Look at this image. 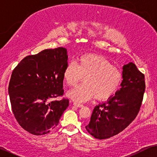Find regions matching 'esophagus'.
I'll list each match as a JSON object with an SVG mask.
<instances>
[{
  "instance_id": "obj_1",
  "label": "esophagus",
  "mask_w": 157,
  "mask_h": 157,
  "mask_svg": "<svg viewBox=\"0 0 157 157\" xmlns=\"http://www.w3.org/2000/svg\"><path fill=\"white\" fill-rule=\"evenodd\" d=\"M73 105H74L75 107H76V108H82V107H83V106H84L82 105V104L77 103H76V102H75V103H73Z\"/></svg>"
}]
</instances>
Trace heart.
I'll use <instances>...</instances> for the list:
<instances>
[{
  "label": "heart",
  "mask_w": 157,
  "mask_h": 157,
  "mask_svg": "<svg viewBox=\"0 0 157 157\" xmlns=\"http://www.w3.org/2000/svg\"><path fill=\"white\" fill-rule=\"evenodd\" d=\"M63 77L70 87L76 86L84 77L85 84L72 90L68 95L76 102H85L94 97L98 100L109 99L118 90L124 75L104 56L87 53L77 58V64L69 62Z\"/></svg>",
  "instance_id": "obj_1"
}]
</instances>
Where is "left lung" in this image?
Instances as JSON below:
<instances>
[{"label":"left lung","mask_w":157,"mask_h":157,"mask_svg":"<svg viewBox=\"0 0 157 157\" xmlns=\"http://www.w3.org/2000/svg\"><path fill=\"white\" fill-rule=\"evenodd\" d=\"M123 69L120 90L94 108L90 121L85 126L95 139H109L124 131L136 118L141 108L146 88L144 75L132 62Z\"/></svg>","instance_id":"left-lung-1"}]
</instances>
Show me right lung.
I'll return each instance as SVG.
<instances>
[{"label": "right lung", "instance_id": "obj_1", "mask_svg": "<svg viewBox=\"0 0 157 157\" xmlns=\"http://www.w3.org/2000/svg\"><path fill=\"white\" fill-rule=\"evenodd\" d=\"M67 49H44L26 56L13 69L8 85L11 109L21 127L33 135L49 133L59 124L69 99L64 95Z\"/></svg>", "mask_w": 157, "mask_h": 157}]
</instances>
